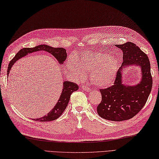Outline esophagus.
Listing matches in <instances>:
<instances>
[{
	"label": "esophagus",
	"mask_w": 159,
	"mask_h": 159,
	"mask_svg": "<svg viewBox=\"0 0 159 159\" xmlns=\"http://www.w3.org/2000/svg\"><path fill=\"white\" fill-rule=\"evenodd\" d=\"M82 89L83 90H84L85 92H90V91H91V89H90L89 87H88L86 85L82 86Z\"/></svg>",
	"instance_id": "34e87169"
}]
</instances>
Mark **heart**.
<instances>
[{
  "label": "heart",
  "instance_id": "1",
  "mask_svg": "<svg viewBox=\"0 0 159 159\" xmlns=\"http://www.w3.org/2000/svg\"><path fill=\"white\" fill-rule=\"evenodd\" d=\"M67 67L78 79L85 77V70L90 71V79L94 85L105 88L114 82L118 69V61L114 56L104 52L84 51L70 57Z\"/></svg>",
  "mask_w": 159,
  "mask_h": 159
}]
</instances>
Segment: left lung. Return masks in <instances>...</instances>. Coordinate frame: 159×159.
I'll use <instances>...</instances> for the list:
<instances>
[{
	"instance_id": "8db88e82",
	"label": "left lung",
	"mask_w": 159,
	"mask_h": 159,
	"mask_svg": "<svg viewBox=\"0 0 159 159\" xmlns=\"http://www.w3.org/2000/svg\"><path fill=\"white\" fill-rule=\"evenodd\" d=\"M116 46L123 52L122 65L114 85L100 90L102 100L97 109L101 118L120 122L132 118L143 107L152 87V77L148 57L138 46L132 42ZM131 65L140 66L142 80L137 85L126 86L121 82V72L123 67Z\"/></svg>"
}]
</instances>
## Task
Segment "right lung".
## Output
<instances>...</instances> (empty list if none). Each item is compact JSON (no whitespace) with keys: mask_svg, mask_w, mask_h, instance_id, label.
<instances>
[{"mask_svg":"<svg viewBox=\"0 0 159 159\" xmlns=\"http://www.w3.org/2000/svg\"><path fill=\"white\" fill-rule=\"evenodd\" d=\"M41 50L48 52L52 55L54 56L60 64L61 65L65 61L66 58V56H67L66 55L65 49L62 48H52L51 46H48L47 45H39L38 46L30 48H23L17 52L15 57L10 61L7 69V75H9L12 66L17 60L23 57V56H25L28 54H30V53ZM78 89L79 86L75 83L68 82V81H65L64 83H63V89L62 94L58 101V103H56L54 107L48 113L47 116L34 120H39V122H49L54 120L58 118L62 115V113L64 112L66 106H67L70 97V94L73 92L78 90Z\"/></svg>","mask_w":159,"mask_h":159,"instance_id":"1","label":"right lung"}]
</instances>
